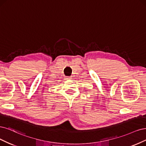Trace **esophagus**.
Returning <instances> with one entry per match:
<instances>
[{
	"instance_id": "obj_1",
	"label": "esophagus",
	"mask_w": 146,
	"mask_h": 146,
	"mask_svg": "<svg viewBox=\"0 0 146 146\" xmlns=\"http://www.w3.org/2000/svg\"><path fill=\"white\" fill-rule=\"evenodd\" d=\"M70 79V77H68V76H67V77L65 78V79H66V80H68V79Z\"/></svg>"
}]
</instances>
